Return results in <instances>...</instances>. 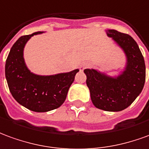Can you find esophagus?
<instances>
[{
	"label": "esophagus",
	"mask_w": 149,
	"mask_h": 149,
	"mask_svg": "<svg viewBox=\"0 0 149 149\" xmlns=\"http://www.w3.org/2000/svg\"><path fill=\"white\" fill-rule=\"evenodd\" d=\"M86 66H87L86 64H82V65H81V66H79L80 70H84V68H85V67H86Z\"/></svg>",
	"instance_id": "34e87169"
}]
</instances>
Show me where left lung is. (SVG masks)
<instances>
[{
    "instance_id": "1",
    "label": "left lung",
    "mask_w": 149,
    "mask_h": 149,
    "mask_svg": "<svg viewBox=\"0 0 149 149\" xmlns=\"http://www.w3.org/2000/svg\"><path fill=\"white\" fill-rule=\"evenodd\" d=\"M106 33L125 54V68L116 77L94 69H85L84 73L95 107L107 111H120L130 106L142 91L145 63L139 46L130 35L115 29H107Z\"/></svg>"
}]
</instances>
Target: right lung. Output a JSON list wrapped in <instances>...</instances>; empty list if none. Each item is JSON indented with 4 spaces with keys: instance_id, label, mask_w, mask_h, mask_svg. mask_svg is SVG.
<instances>
[{
    "instance_id": "add662e5",
    "label": "right lung",
    "mask_w": 149,
    "mask_h": 149,
    "mask_svg": "<svg viewBox=\"0 0 149 149\" xmlns=\"http://www.w3.org/2000/svg\"><path fill=\"white\" fill-rule=\"evenodd\" d=\"M22 36L10 49L5 63V78L13 97L33 111L46 112L59 107L66 100L70 86L79 70L53 75H38L26 66L23 52L26 42L33 35Z\"/></svg>"
}]
</instances>
